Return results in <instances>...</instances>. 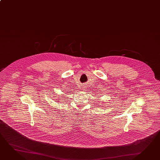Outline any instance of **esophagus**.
<instances>
[{"label": "esophagus", "mask_w": 160, "mask_h": 160, "mask_svg": "<svg viewBox=\"0 0 160 160\" xmlns=\"http://www.w3.org/2000/svg\"><path fill=\"white\" fill-rule=\"evenodd\" d=\"M85 88H82V89H83V90H85Z\"/></svg>", "instance_id": "1"}]
</instances>
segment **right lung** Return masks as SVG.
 <instances>
[{
    "mask_svg": "<svg viewBox=\"0 0 160 160\" xmlns=\"http://www.w3.org/2000/svg\"><path fill=\"white\" fill-rule=\"evenodd\" d=\"M57 101H58V100H57Z\"/></svg>",
    "mask_w": 160,
    "mask_h": 160,
    "instance_id": "right-lung-1",
    "label": "right lung"
}]
</instances>
